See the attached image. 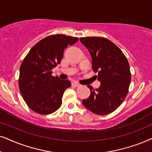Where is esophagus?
Returning a JSON list of instances; mask_svg holds the SVG:
<instances>
[{"instance_id":"esophagus-1","label":"esophagus","mask_w":152,"mask_h":152,"mask_svg":"<svg viewBox=\"0 0 152 152\" xmlns=\"http://www.w3.org/2000/svg\"><path fill=\"white\" fill-rule=\"evenodd\" d=\"M72 86H74V87H80V84L78 83H76V82H74L72 83Z\"/></svg>"}]
</instances>
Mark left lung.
Wrapping results in <instances>:
<instances>
[{"label":"left lung","instance_id":"obj_1","mask_svg":"<svg viewBox=\"0 0 152 152\" xmlns=\"http://www.w3.org/2000/svg\"><path fill=\"white\" fill-rule=\"evenodd\" d=\"M92 57V69L98 73L100 87L96 91L91 86L89 98L83 104L91 112L105 115L113 113L128 94L131 74L126 56L110 40L100 37L80 38Z\"/></svg>","mask_w":152,"mask_h":152}]
</instances>
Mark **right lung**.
Masks as SVG:
<instances>
[{
  "label": "right lung",
  "mask_w": 152,
  "mask_h": 152,
  "mask_svg": "<svg viewBox=\"0 0 152 152\" xmlns=\"http://www.w3.org/2000/svg\"><path fill=\"white\" fill-rule=\"evenodd\" d=\"M78 40L60 34L48 36L37 42L24 58L20 66L19 87L31 110L48 115L61 106L64 92L71 83L53 76L51 70L60 63L64 48Z\"/></svg>",
  "instance_id": "obj_1"
}]
</instances>
